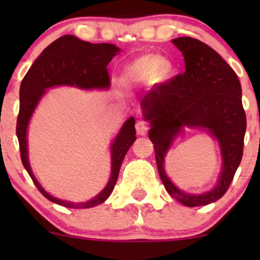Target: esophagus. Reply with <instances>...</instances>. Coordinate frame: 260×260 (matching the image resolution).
I'll use <instances>...</instances> for the list:
<instances>
[{"label":"esophagus","instance_id":"esophagus-1","mask_svg":"<svg viewBox=\"0 0 260 260\" xmlns=\"http://www.w3.org/2000/svg\"><path fill=\"white\" fill-rule=\"evenodd\" d=\"M136 131H137V134H138V136H145V134L148 133L149 127L144 123V122L139 121V122H137V124H136Z\"/></svg>","mask_w":260,"mask_h":260}]
</instances>
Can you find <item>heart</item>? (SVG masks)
I'll return each instance as SVG.
<instances>
[{"mask_svg": "<svg viewBox=\"0 0 260 260\" xmlns=\"http://www.w3.org/2000/svg\"><path fill=\"white\" fill-rule=\"evenodd\" d=\"M171 73V64L157 56L144 55L134 59L124 67L121 74V83L124 85H136L149 79L162 82Z\"/></svg>", "mask_w": 260, "mask_h": 260, "instance_id": "obj_1", "label": "heart"}]
</instances>
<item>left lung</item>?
I'll list each match as a JSON object with an SVG mask.
<instances>
[{
	"label": "left lung",
	"mask_w": 260,
	"mask_h": 260,
	"mask_svg": "<svg viewBox=\"0 0 260 260\" xmlns=\"http://www.w3.org/2000/svg\"><path fill=\"white\" fill-rule=\"evenodd\" d=\"M184 58V73L150 89L142 100L143 116L150 123L161 181L170 196L186 207H201L225 194L243 155L247 120L242 89L228 62L207 44L183 37L172 40ZM183 126L201 127L215 136L223 155V171L217 186L203 195H189L167 177L163 161Z\"/></svg>",
	"instance_id": "left-lung-1"
}]
</instances>
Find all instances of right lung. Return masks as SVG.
<instances>
[{
    "label": "right lung",
    "instance_id": "right-lung-1",
    "mask_svg": "<svg viewBox=\"0 0 260 260\" xmlns=\"http://www.w3.org/2000/svg\"><path fill=\"white\" fill-rule=\"evenodd\" d=\"M120 49L112 44H91L73 35H64L50 44L41 55L35 59L22 80L19 90V113L17 120V137L19 142L20 159L32 182L45 198L56 204L72 209H86L96 207L109 198L117 182L122 161L128 149L136 140V121L128 118L122 126L111 144V176L107 186L91 201L73 203L55 198L40 186L32 174L28 160L26 129L32 112L46 89L57 85L78 86L80 89L110 88V76L107 64Z\"/></svg>",
    "mask_w": 260,
    "mask_h": 260
}]
</instances>
